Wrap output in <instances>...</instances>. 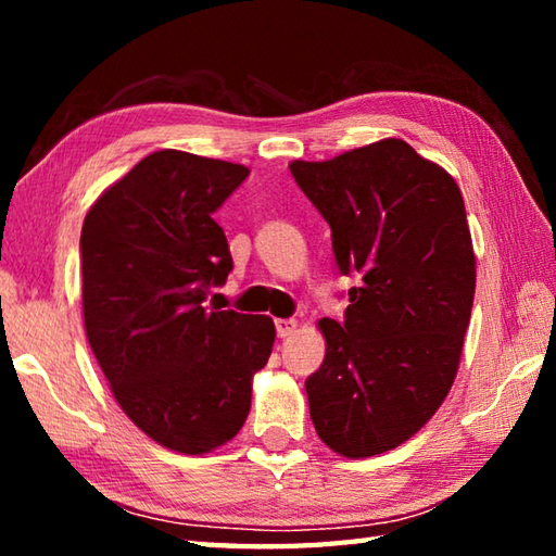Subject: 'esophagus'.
<instances>
[{"label": "esophagus", "mask_w": 556, "mask_h": 556, "mask_svg": "<svg viewBox=\"0 0 556 556\" xmlns=\"http://www.w3.org/2000/svg\"><path fill=\"white\" fill-rule=\"evenodd\" d=\"M275 327H277V337H281V339H287V337H291L293 332H296V327H299V323L296 320H275Z\"/></svg>", "instance_id": "1"}]
</instances>
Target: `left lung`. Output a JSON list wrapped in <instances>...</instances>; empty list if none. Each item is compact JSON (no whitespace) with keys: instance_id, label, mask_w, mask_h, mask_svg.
Masks as SVG:
<instances>
[{"instance_id":"8db88e82","label":"left lung","mask_w":556,"mask_h":556,"mask_svg":"<svg viewBox=\"0 0 556 556\" xmlns=\"http://www.w3.org/2000/svg\"><path fill=\"white\" fill-rule=\"evenodd\" d=\"M289 169L332 229L341 275L363 277L344 323L320 320L327 353L305 380L313 425L341 456L389 452L434 416L458 370L476 293L464 198L399 138Z\"/></svg>"}]
</instances>
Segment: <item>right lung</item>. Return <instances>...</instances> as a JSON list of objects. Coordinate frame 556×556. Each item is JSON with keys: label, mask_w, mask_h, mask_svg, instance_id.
<instances>
[{"label": "right lung", "mask_w": 556, "mask_h": 556, "mask_svg": "<svg viewBox=\"0 0 556 556\" xmlns=\"http://www.w3.org/2000/svg\"><path fill=\"white\" fill-rule=\"evenodd\" d=\"M248 174L191 152H152L83 222L90 349L126 416L179 454H207L243 428L253 375L275 344L267 315L207 303L233 267L215 212Z\"/></svg>", "instance_id": "right-lung-1"}]
</instances>
